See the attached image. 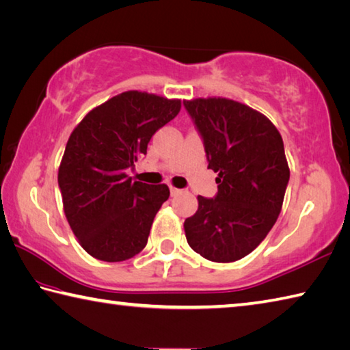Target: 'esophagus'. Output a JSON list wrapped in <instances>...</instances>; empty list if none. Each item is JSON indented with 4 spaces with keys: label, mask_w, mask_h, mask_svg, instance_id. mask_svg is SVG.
Masks as SVG:
<instances>
[{
    "label": "esophagus",
    "mask_w": 350,
    "mask_h": 350,
    "mask_svg": "<svg viewBox=\"0 0 350 350\" xmlns=\"http://www.w3.org/2000/svg\"><path fill=\"white\" fill-rule=\"evenodd\" d=\"M178 193H181V189H176V187L170 186V195L175 196V195H178Z\"/></svg>",
    "instance_id": "34e87169"
}]
</instances>
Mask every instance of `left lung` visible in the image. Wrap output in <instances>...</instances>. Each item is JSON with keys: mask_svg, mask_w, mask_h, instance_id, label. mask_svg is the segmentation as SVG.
Segmentation results:
<instances>
[{"mask_svg": "<svg viewBox=\"0 0 350 350\" xmlns=\"http://www.w3.org/2000/svg\"><path fill=\"white\" fill-rule=\"evenodd\" d=\"M217 172L213 198L198 196L184 221L189 245L212 262L250 254L278 221L289 181L283 140L268 118L228 98L183 102Z\"/></svg>", "mask_w": 350, "mask_h": 350, "instance_id": "left-lung-1", "label": "left lung"}]
</instances>
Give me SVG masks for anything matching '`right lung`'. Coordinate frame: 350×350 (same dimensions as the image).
<instances>
[{"mask_svg":"<svg viewBox=\"0 0 350 350\" xmlns=\"http://www.w3.org/2000/svg\"><path fill=\"white\" fill-rule=\"evenodd\" d=\"M180 108L181 100L126 91L90 111L71 133L57 183L72 233L96 259L122 262L146 247L170 192L166 184L135 181L128 170Z\"/></svg>","mask_w":350,"mask_h":350,"instance_id":"right-lung-1","label":"right lung"}]
</instances>
